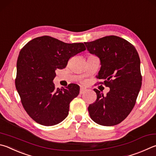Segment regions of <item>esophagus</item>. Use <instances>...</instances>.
I'll use <instances>...</instances> for the list:
<instances>
[{
	"label": "esophagus",
	"mask_w": 156,
	"mask_h": 156,
	"mask_svg": "<svg viewBox=\"0 0 156 156\" xmlns=\"http://www.w3.org/2000/svg\"><path fill=\"white\" fill-rule=\"evenodd\" d=\"M86 91V89L83 87H80V94H83V93Z\"/></svg>",
	"instance_id": "1"
}]
</instances>
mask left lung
<instances>
[{
  "mask_svg": "<svg viewBox=\"0 0 156 156\" xmlns=\"http://www.w3.org/2000/svg\"><path fill=\"white\" fill-rule=\"evenodd\" d=\"M90 53L100 58L98 82L110 88L104 95L95 89L97 99L88 110L91 119L104 126L117 125L134 107L141 85L140 61L133 45L119 37L110 35L84 42Z\"/></svg>",
  "mask_w": 156,
  "mask_h": 156,
  "instance_id": "1",
  "label": "left lung"
}]
</instances>
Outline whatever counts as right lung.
Returning a JSON list of instances; mask_svg holds the SVG:
<instances>
[{
  "label": "right lung",
  "instance_id": "right-lung-1",
  "mask_svg": "<svg viewBox=\"0 0 156 156\" xmlns=\"http://www.w3.org/2000/svg\"><path fill=\"white\" fill-rule=\"evenodd\" d=\"M86 50L83 43L67 44L50 36L32 39L20 52L15 80L16 89L27 114L37 123L52 126L69 114V104L80 93L71 83L55 89V71L64 69L72 56Z\"/></svg>",
  "mask_w": 156,
  "mask_h": 156
}]
</instances>
